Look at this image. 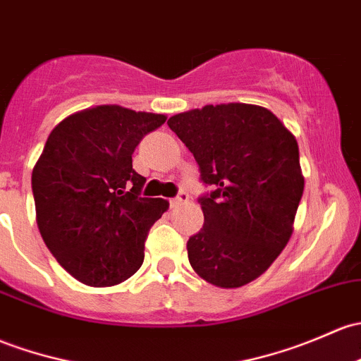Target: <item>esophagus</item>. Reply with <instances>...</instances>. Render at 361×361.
Instances as JSON below:
<instances>
[{
    "mask_svg": "<svg viewBox=\"0 0 361 361\" xmlns=\"http://www.w3.org/2000/svg\"><path fill=\"white\" fill-rule=\"evenodd\" d=\"M187 200H188V193L187 192H178V195L174 197L173 200H171V204H173V206H178V204L187 202Z\"/></svg>",
    "mask_w": 361,
    "mask_h": 361,
    "instance_id": "esophagus-1",
    "label": "esophagus"
}]
</instances>
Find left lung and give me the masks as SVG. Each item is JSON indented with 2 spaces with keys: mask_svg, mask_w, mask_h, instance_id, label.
I'll list each match as a JSON object with an SVG mask.
<instances>
[{
  "mask_svg": "<svg viewBox=\"0 0 361 361\" xmlns=\"http://www.w3.org/2000/svg\"><path fill=\"white\" fill-rule=\"evenodd\" d=\"M195 157L204 226L188 238V261L216 287H242L270 268L292 235L305 190L294 135L268 109L206 105L169 117Z\"/></svg>",
  "mask_w": 361,
  "mask_h": 361,
  "instance_id": "obj_1",
  "label": "left lung"
}]
</instances>
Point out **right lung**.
<instances>
[{
	"label": "right lung",
	"instance_id": "add662e5",
	"mask_svg": "<svg viewBox=\"0 0 361 361\" xmlns=\"http://www.w3.org/2000/svg\"><path fill=\"white\" fill-rule=\"evenodd\" d=\"M166 123L162 114L100 105L50 133L32 171L37 226L55 259L79 282L111 287L138 271L150 226L168 209L142 197L133 152Z\"/></svg>",
	"mask_w": 361,
	"mask_h": 361
}]
</instances>
